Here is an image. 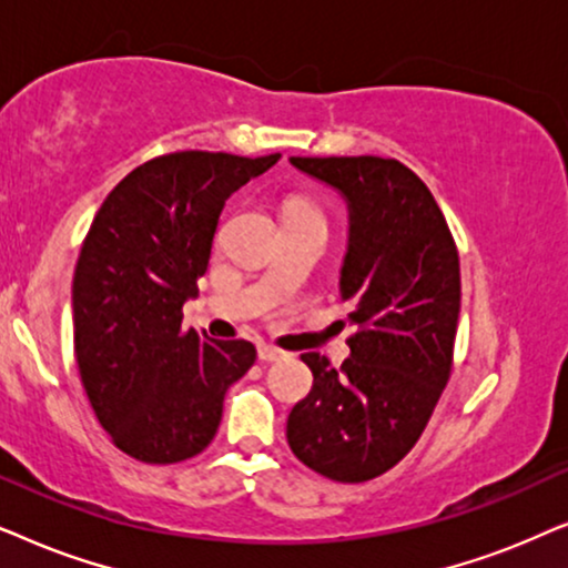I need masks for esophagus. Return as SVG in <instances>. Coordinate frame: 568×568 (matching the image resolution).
Returning a JSON list of instances; mask_svg holds the SVG:
<instances>
[{
    "mask_svg": "<svg viewBox=\"0 0 568 568\" xmlns=\"http://www.w3.org/2000/svg\"><path fill=\"white\" fill-rule=\"evenodd\" d=\"M285 355H288V353L277 351V347H272V345H260V361H264V363H275V361H283Z\"/></svg>",
    "mask_w": 568,
    "mask_h": 568,
    "instance_id": "1",
    "label": "esophagus"
}]
</instances>
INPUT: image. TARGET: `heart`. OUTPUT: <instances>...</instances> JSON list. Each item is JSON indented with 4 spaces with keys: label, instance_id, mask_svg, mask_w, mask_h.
I'll list each match as a JSON object with an SVG mask.
<instances>
[{
    "label": "heart",
    "instance_id": "heart-1",
    "mask_svg": "<svg viewBox=\"0 0 568 568\" xmlns=\"http://www.w3.org/2000/svg\"><path fill=\"white\" fill-rule=\"evenodd\" d=\"M291 215H320V213H316V207L308 200H304V196H288V200H285V217Z\"/></svg>",
    "mask_w": 568,
    "mask_h": 568
}]
</instances>
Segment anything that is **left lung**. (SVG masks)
<instances>
[{"mask_svg": "<svg viewBox=\"0 0 568 568\" xmlns=\"http://www.w3.org/2000/svg\"><path fill=\"white\" fill-rule=\"evenodd\" d=\"M347 202L339 296L351 358L304 353L314 387L288 415L301 463L337 483L379 478L415 447L447 387L459 254L434 194L395 158H291Z\"/></svg>", "mask_w": 568, "mask_h": 568, "instance_id": "obj_1", "label": "left lung"}]
</instances>
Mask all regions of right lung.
Wrapping results in <instances>:
<instances>
[{
	"mask_svg": "<svg viewBox=\"0 0 568 568\" xmlns=\"http://www.w3.org/2000/svg\"><path fill=\"white\" fill-rule=\"evenodd\" d=\"M181 150L126 173L93 217L72 280L74 358L111 442L148 465L196 457L254 366L246 339L184 329L225 200L277 163Z\"/></svg>",
	"mask_w": 568,
	"mask_h": 568,
	"instance_id": "obj_1",
	"label": "right lung"
}]
</instances>
